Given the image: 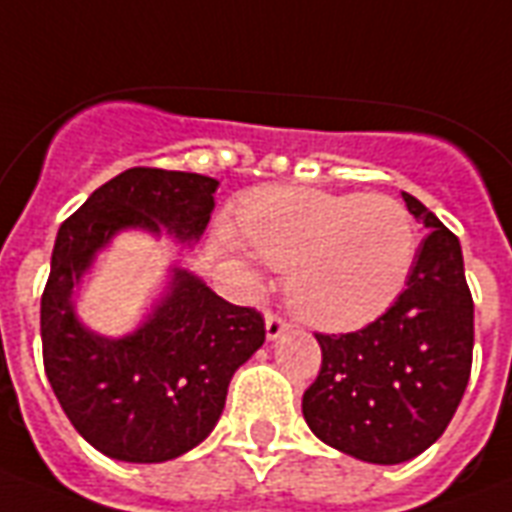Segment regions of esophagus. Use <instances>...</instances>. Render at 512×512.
Returning a JSON list of instances; mask_svg holds the SVG:
<instances>
[{"instance_id": "34e87169", "label": "esophagus", "mask_w": 512, "mask_h": 512, "mask_svg": "<svg viewBox=\"0 0 512 512\" xmlns=\"http://www.w3.org/2000/svg\"><path fill=\"white\" fill-rule=\"evenodd\" d=\"M286 331H289V323H286L281 315H276V313L265 315V336H268L270 342H273V339H278V336H284Z\"/></svg>"}]
</instances>
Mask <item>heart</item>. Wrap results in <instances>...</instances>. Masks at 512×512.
I'll use <instances>...</instances> for the list:
<instances>
[{"label": "heart", "mask_w": 512, "mask_h": 512, "mask_svg": "<svg viewBox=\"0 0 512 512\" xmlns=\"http://www.w3.org/2000/svg\"><path fill=\"white\" fill-rule=\"evenodd\" d=\"M239 223L249 249L286 270L294 313L326 331L386 313L418 252L413 215L392 197L270 186L244 199Z\"/></svg>", "instance_id": "b5f03b06"}]
</instances>
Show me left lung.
I'll return each instance as SVG.
<instances>
[{
	"label": "left lung",
	"instance_id": "obj_1",
	"mask_svg": "<svg viewBox=\"0 0 512 512\" xmlns=\"http://www.w3.org/2000/svg\"><path fill=\"white\" fill-rule=\"evenodd\" d=\"M429 228L405 292L352 334H315L321 373L302 397L307 426L328 447L365 463L413 460L444 434L473 360V299L458 236L405 194Z\"/></svg>",
	"mask_w": 512,
	"mask_h": 512
}]
</instances>
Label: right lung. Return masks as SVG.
<instances>
[{
	"instance_id": "right-lung-1",
	"label": "right lung",
	"mask_w": 512,
	"mask_h": 512,
	"mask_svg": "<svg viewBox=\"0 0 512 512\" xmlns=\"http://www.w3.org/2000/svg\"><path fill=\"white\" fill-rule=\"evenodd\" d=\"M215 189L199 173L123 170L57 231L41 294L44 371L78 434L112 460L165 463L205 442L231 378L265 342L263 315L184 268L170 270L168 289L131 334L102 336L76 315L73 292L120 231L199 242Z\"/></svg>"
}]
</instances>
